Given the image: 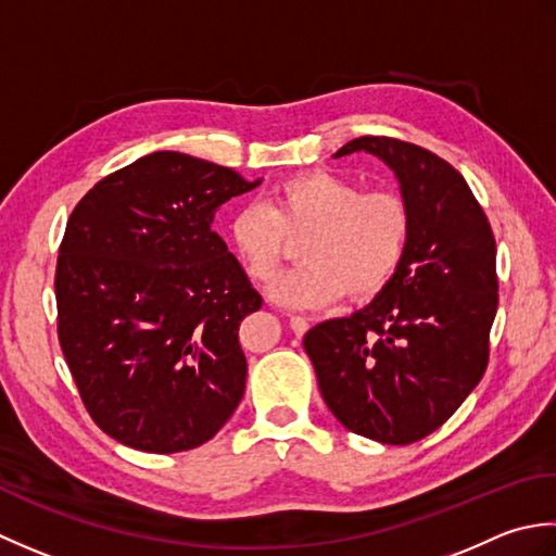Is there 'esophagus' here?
Instances as JSON below:
<instances>
[{
    "label": "esophagus",
    "instance_id": "obj_1",
    "mask_svg": "<svg viewBox=\"0 0 556 556\" xmlns=\"http://www.w3.org/2000/svg\"><path fill=\"white\" fill-rule=\"evenodd\" d=\"M290 328H292L294 336H304V333H307V328H309V321L304 319V316H290Z\"/></svg>",
    "mask_w": 556,
    "mask_h": 556
}]
</instances>
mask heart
<instances>
[{
    "label": "heart",
    "instance_id": "1",
    "mask_svg": "<svg viewBox=\"0 0 556 556\" xmlns=\"http://www.w3.org/2000/svg\"><path fill=\"white\" fill-rule=\"evenodd\" d=\"M410 208L393 191H362L331 169L280 179L268 206L244 203L228 220L232 252L249 276L266 282L286 254L288 237L302 258L278 276L268 298L282 307L312 309L350 298L367 300L389 286L410 242Z\"/></svg>",
    "mask_w": 556,
    "mask_h": 556
}]
</instances>
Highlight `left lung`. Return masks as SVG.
Instances as JSON below:
<instances>
[{"mask_svg": "<svg viewBox=\"0 0 556 556\" xmlns=\"http://www.w3.org/2000/svg\"><path fill=\"white\" fill-rule=\"evenodd\" d=\"M387 163L410 208V242L377 298L304 336L319 391L350 432L405 446L444 425L478 387L500 304L496 244L466 179L420 146L359 136L333 157Z\"/></svg>", "mask_w": 556, "mask_h": 556, "instance_id": "8db88e82", "label": "left lung"}]
</instances>
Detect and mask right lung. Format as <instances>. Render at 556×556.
I'll return each mask as SVG.
<instances>
[{"label": "right lung", "mask_w": 556, "mask_h": 556, "mask_svg": "<svg viewBox=\"0 0 556 556\" xmlns=\"http://www.w3.org/2000/svg\"><path fill=\"white\" fill-rule=\"evenodd\" d=\"M235 169L155 151L76 203L54 274L56 333L88 415L119 444L189 451L240 405V324L262 309L213 232L225 201L256 189Z\"/></svg>", "instance_id": "right-lung-1"}]
</instances>
